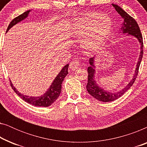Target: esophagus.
Masks as SVG:
<instances>
[{"instance_id":"esophagus-1","label":"esophagus","mask_w":147,"mask_h":147,"mask_svg":"<svg viewBox=\"0 0 147 147\" xmlns=\"http://www.w3.org/2000/svg\"><path fill=\"white\" fill-rule=\"evenodd\" d=\"M79 67H80V61L79 59H77V58H76V59L72 60L71 63L69 64L70 69L72 70H75L76 69H78Z\"/></svg>"}]
</instances>
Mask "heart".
Returning <instances> with one entry per match:
<instances>
[{
	"label": "heart",
	"mask_w": 147,
	"mask_h": 147,
	"mask_svg": "<svg viewBox=\"0 0 147 147\" xmlns=\"http://www.w3.org/2000/svg\"><path fill=\"white\" fill-rule=\"evenodd\" d=\"M112 22L106 14L88 13L72 22L70 35L76 39L84 37L83 47L88 51L101 45L111 31Z\"/></svg>",
	"instance_id": "obj_1"
}]
</instances>
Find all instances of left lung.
Returning <instances> with one entry per match:
<instances>
[{"mask_svg":"<svg viewBox=\"0 0 147 147\" xmlns=\"http://www.w3.org/2000/svg\"><path fill=\"white\" fill-rule=\"evenodd\" d=\"M112 5L113 6V7L117 11V13L123 19V22H122L121 26H120L119 33H118L126 34V35H130L132 37H135L140 43V52L139 57H138L137 63H136V65L135 71H134V74L132 80H130L129 83L124 88H122V89L119 90V91L115 92L107 91L104 88L98 85L95 78L96 74L95 58L96 57V55L92 58H90V66L88 67V80L87 86H86V89H87L88 93L92 96H93L96 100L103 102L114 101V100H117L118 98L121 97L124 94H125L126 92H127L130 89V87L132 86V84H134V82L136 78V76L138 75V69H139L140 62H141L142 58V55H143V41H142V37L141 33H140V28L138 27L136 21L131 16H130L126 12L124 11L121 7H120L119 6H118L117 5H114V4H112Z\"/></svg>","mask_w":147,"mask_h":147,"instance_id":"8db88e82","label":"left lung"}]
</instances>
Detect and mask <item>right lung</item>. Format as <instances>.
<instances>
[{
  "instance_id": "right-lung-1",
  "label": "right lung",
  "mask_w": 147,
  "mask_h": 147,
  "mask_svg": "<svg viewBox=\"0 0 147 147\" xmlns=\"http://www.w3.org/2000/svg\"><path fill=\"white\" fill-rule=\"evenodd\" d=\"M32 11V10H28L25 11V13L21 14V15L18 16L15 18L11 23H10L9 27L7 29V33L9 31V29L13 27L14 25H17V23H20L23 20H25L26 18L28 17L29 13ZM68 67H69V63L65 65L62 68L59 73L57 74L55 79L53 80V82L48 88V90L44 93L43 95L39 96H29L24 95V94L20 93L17 90L13 84L11 82V87L13 88L14 91L16 92V94L21 98L24 101H25L27 103H29L31 105L35 106H39V107H47L51 105L59 97L60 93L61 92V84L63 82L64 78L68 74Z\"/></svg>"
}]
</instances>
